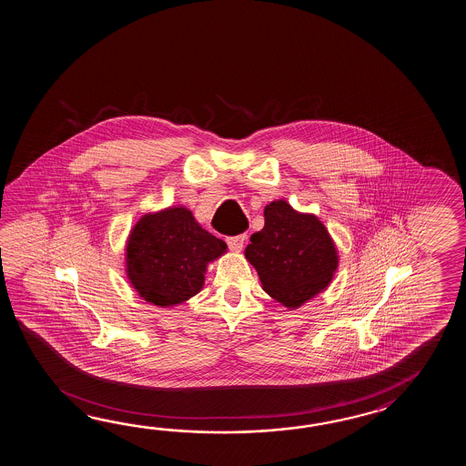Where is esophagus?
Masks as SVG:
<instances>
[{
    "mask_svg": "<svg viewBox=\"0 0 466 466\" xmlns=\"http://www.w3.org/2000/svg\"><path fill=\"white\" fill-rule=\"evenodd\" d=\"M245 238H247V235H238V237L227 238V243H228L229 249H233V251H241V248L245 245Z\"/></svg>",
    "mask_w": 466,
    "mask_h": 466,
    "instance_id": "1",
    "label": "esophagus"
}]
</instances>
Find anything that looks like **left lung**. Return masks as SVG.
I'll list each match as a JSON object with an SVG mask.
<instances>
[{"label": "left lung", "instance_id": "8db88e82", "mask_svg": "<svg viewBox=\"0 0 466 466\" xmlns=\"http://www.w3.org/2000/svg\"><path fill=\"white\" fill-rule=\"evenodd\" d=\"M245 249L263 289L288 308L301 307L328 287L338 267L337 248L325 225L279 199L265 208V227Z\"/></svg>", "mask_w": 466, "mask_h": 466}]
</instances>
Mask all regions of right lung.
Here are the masks:
<instances>
[{
	"mask_svg": "<svg viewBox=\"0 0 466 466\" xmlns=\"http://www.w3.org/2000/svg\"><path fill=\"white\" fill-rule=\"evenodd\" d=\"M225 251L227 243L201 228L189 209L168 208L135 225L127 245V273L139 297L173 307L198 293L207 265Z\"/></svg>",
	"mask_w": 466,
	"mask_h": 466,
	"instance_id": "add662e5",
	"label": "right lung"
}]
</instances>
